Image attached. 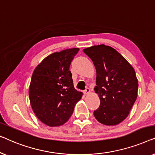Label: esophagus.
<instances>
[{"instance_id":"esophagus-1","label":"esophagus","mask_w":155,"mask_h":155,"mask_svg":"<svg viewBox=\"0 0 155 155\" xmlns=\"http://www.w3.org/2000/svg\"><path fill=\"white\" fill-rule=\"evenodd\" d=\"M91 92V90H90V88H86V89H85V91H84V94H86V95H87V94H88L89 93Z\"/></svg>"}]
</instances>
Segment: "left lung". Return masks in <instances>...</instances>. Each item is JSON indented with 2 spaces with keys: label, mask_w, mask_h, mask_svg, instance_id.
Wrapping results in <instances>:
<instances>
[{
  "label": "left lung",
  "mask_w": 155,
  "mask_h": 155,
  "mask_svg": "<svg viewBox=\"0 0 155 155\" xmlns=\"http://www.w3.org/2000/svg\"><path fill=\"white\" fill-rule=\"evenodd\" d=\"M83 51L92 60L96 69L94 90L100 104L93 112L94 117L104 125H117L128 117L137 98L138 83L134 69L108 45H94Z\"/></svg>",
  "instance_id": "obj_1"
}]
</instances>
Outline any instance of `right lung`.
Instances as JSON below:
<instances>
[{"mask_svg":"<svg viewBox=\"0 0 155 155\" xmlns=\"http://www.w3.org/2000/svg\"><path fill=\"white\" fill-rule=\"evenodd\" d=\"M79 51L70 48L43 59L34 69L29 89L30 103L38 119L54 127L69 120L83 93L74 88L71 62Z\"/></svg>","mask_w":155,"mask_h":155,"instance_id":"add662e5","label":"right lung"}]
</instances>
